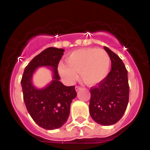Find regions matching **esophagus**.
<instances>
[{"label": "esophagus", "mask_w": 150, "mask_h": 150, "mask_svg": "<svg viewBox=\"0 0 150 150\" xmlns=\"http://www.w3.org/2000/svg\"><path fill=\"white\" fill-rule=\"evenodd\" d=\"M76 88V91H79V90H80V89H81V87H80V86H76V88Z\"/></svg>", "instance_id": "esophagus-1"}]
</instances>
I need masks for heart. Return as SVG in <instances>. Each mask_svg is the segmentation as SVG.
Here are the masks:
<instances>
[{"label": "heart", "instance_id": "obj_1", "mask_svg": "<svg viewBox=\"0 0 150 150\" xmlns=\"http://www.w3.org/2000/svg\"><path fill=\"white\" fill-rule=\"evenodd\" d=\"M60 62L58 72L67 84H72L78 77L86 84L95 85L104 80L109 73L110 58L103 49L85 48L75 50Z\"/></svg>", "mask_w": 150, "mask_h": 150}]
</instances>
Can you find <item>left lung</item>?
<instances>
[{"instance_id": "1", "label": "left lung", "mask_w": 150, "mask_h": 150, "mask_svg": "<svg viewBox=\"0 0 150 150\" xmlns=\"http://www.w3.org/2000/svg\"><path fill=\"white\" fill-rule=\"evenodd\" d=\"M111 60V71L107 77L91 88L89 112L101 125L116 124L126 110L129 98L128 71L122 59L106 46Z\"/></svg>"}]
</instances>
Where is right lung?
Wrapping results in <instances>:
<instances>
[{
  "instance_id": "obj_1",
  "label": "right lung",
  "mask_w": 150,
  "mask_h": 150,
  "mask_svg": "<svg viewBox=\"0 0 150 150\" xmlns=\"http://www.w3.org/2000/svg\"><path fill=\"white\" fill-rule=\"evenodd\" d=\"M64 50L49 47L35 56L26 66L21 85L24 101L29 114L41 128L54 130L67 122L73 99L76 97L75 86H66L60 82L58 73L59 61ZM40 67H50L53 80L43 89L36 88L32 83L33 74Z\"/></svg>"
}]
</instances>
